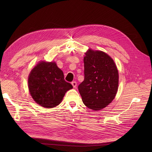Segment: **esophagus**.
Wrapping results in <instances>:
<instances>
[{"label": "esophagus", "instance_id": "34e87169", "mask_svg": "<svg viewBox=\"0 0 152 152\" xmlns=\"http://www.w3.org/2000/svg\"><path fill=\"white\" fill-rule=\"evenodd\" d=\"M71 84H72V86H73L74 88H76V86H77V83H76V81H73V82L71 83Z\"/></svg>", "mask_w": 152, "mask_h": 152}]
</instances>
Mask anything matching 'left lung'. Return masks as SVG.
Listing matches in <instances>:
<instances>
[{"instance_id": "8db88e82", "label": "left lung", "mask_w": 152, "mask_h": 152, "mask_svg": "<svg viewBox=\"0 0 152 152\" xmlns=\"http://www.w3.org/2000/svg\"><path fill=\"white\" fill-rule=\"evenodd\" d=\"M85 55L84 79L78 90L87 107L100 110L116 96L119 83L118 69L113 60L102 51L89 49Z\"/></svg>"}]
</instances>
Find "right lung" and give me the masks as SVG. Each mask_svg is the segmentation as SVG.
I'll return each instance as SVG.
<instances>
[{"label":"right lung","mask_w":152,"mask_h":152,"mask_svg":"<svg viewBox=\"0 0 152 152\" xmlns=\"http://www.w3.org/2000/svg\"><path fill=\"white\" fill-rule=\"evenodd\" d=\"M28 88L31 97L41 107L58 105L73 86L65 81L63 71L55 62L40 61L30 72Z\"/></svg>","instance_id":"obj_1"}]
</instances>
